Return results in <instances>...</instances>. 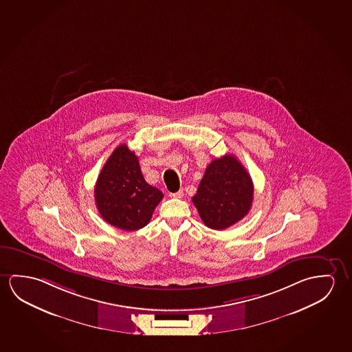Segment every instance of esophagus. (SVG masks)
Listing matches in <instances>:
<instances>
[{
	"label": "esophagus",
	"instance_id": "esophagus-1",
	"mask_svg": "<svg viewBox=\"0 0 352 352\" xmlns=\"http://www.w3.org/2000/svg\"><path fill=\"white\" fill-rule=\"evenodd\" d=\"M170 197H173V198H182L184 197V190H177L175 193H170Z\"/></svg>",
	"mask_w": 352,
	"mask_h": 352
}]
</instances>
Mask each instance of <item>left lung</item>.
Segmentation results:
<instances>
[{"label": "left lung", "mask_w": 352, "mask_h": 352, "mask_svg": "<svg viewBox=\"0 0 352 352\" xmlns=\"http://www.w3.org/2000/svg\"><path fill=\"white\" fill-rule=\"evenodd\" d=\"M253 190L250 173L234 155L226 154L208 165L192 201L208 228L225 230L248 214Z\"/></svg>", "instance_id": "1"}]
</instances>
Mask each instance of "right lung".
I'll return each instance as SVG.
<instances>
[{
	"label": "right lung",
	"mask_w": 352,
	"mask_h": 352,
	"mask_svg": "<svg viewBox=\"0 0 352 352\" xmlns=\"http://www.w3.org/2000/svg\"><path fill=\"white\" fill-rule=\"evenodd\" d=\"M94 195L101 218L124 231L144 228L164 197L162 190L145 182L138 157L126 144L118 145L107 159Z\"/></svg>",
	"instance_id": "add662e5"
}]
</instances>
